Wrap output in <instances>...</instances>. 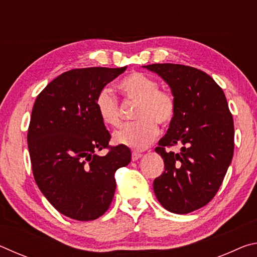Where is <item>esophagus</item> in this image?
<instances>
[{"instance_id":"34e87169","label":"esophagus","mask_w":257,"mask_h":257,"mask_svg":"<svg viewBox=\"0 0 257 257\" xmlns=\"http://www.w3.org/2000/svg\"><path fill=\"white\" fill-rule=\"evenodd\" d=\"M143 154L139 153V152H133V161H137L139 158H142Z\"/></svg>"}]
</instances>
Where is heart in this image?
Instances as JSON below:
<instances>
[{
    "label": "heart",
    "instance_id": "b5f03b06",
    "mask_svg": "<svg viewBox=\"0 0 257 257\" xmlns=\"http://www.w3.org/2000/svg\"><path fill=\"white\" fill-rule=\"evenodd\" d=\"M159 81L143 72H133L119 82L124 98L136 104L133 116L135 122L127 123L113 134L115 144L142 151L149 147L158 136V124L168 127L177 113V101L170 90L159 88ZM98 115L107 125L120 122L118 98L108 88H103L96 96Z\"/></svg>",
    "mask_w": 257,
    "mask_h": 257
}]
</instances>
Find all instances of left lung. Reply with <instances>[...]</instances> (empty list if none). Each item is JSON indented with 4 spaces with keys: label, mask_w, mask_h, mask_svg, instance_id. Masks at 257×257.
Wrapping results in <instances>:
<instances>
[{
    "label": "left lung",
    "mask_w": 257,
    "mask_h": 257,
    "mask_svg": "<svg viewBox=\"0 0 257 257\" xmlns=\"http://www.w3.org/2000/svg\"><path fill=\"white\" fill-rule=\"evenodd\" d=\"M144 67L167 81L177 101L176 118L155 149L164 161L155 196L165 210L187 214L211 202L222 184L233 156L232 114L222 88L204 71L173 63ZM178 145V154L166 151Z\"/></svg>",
    "instance_id": "8db88e82"
}]
</instances>
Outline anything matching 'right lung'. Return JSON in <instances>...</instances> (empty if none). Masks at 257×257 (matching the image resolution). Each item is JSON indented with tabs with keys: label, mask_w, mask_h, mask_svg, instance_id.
<instances>
[{
	"label": "right lung",
	"mask_w": 257,
	"mask_h": 257,
	"mask_svg": "<svg viewBox=\"0 0 257 257\" xmlns=\"http://www.w3.org/2000/svg\"><path fill=\"white\" fill-rule=\"evenodd\" d=\"M122 68L72 69L52 80L34 103L27 134L35 181L60 213L95 220L110 207L115 171L132 161L127 146H110L96 96ZM105 148L106 156L96 152Z\"/></svg>",
	"instance_id": "add662e5"
}]
</instances>
